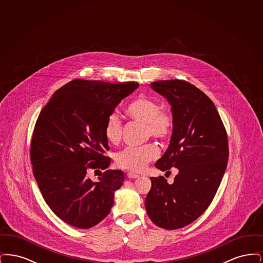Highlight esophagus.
Instances as JSON below:
<instances>
[{
  "instance_id": "esophagus-1",
  "label": "esophagus",
  "mask_w": 263,
  "mask_h": 263,
  "mask_svg": "<svg viewBox=\"0 0 263 263\" xmlns=\"http://www.w3.org/2000/svg\"><path fill=\"white\" fill-rule=\"evenodd\" d=\"M127 177L128 178H137V177H139V175L134 174V173H128L127 174Z\"/></svg>"
}]
</instances>
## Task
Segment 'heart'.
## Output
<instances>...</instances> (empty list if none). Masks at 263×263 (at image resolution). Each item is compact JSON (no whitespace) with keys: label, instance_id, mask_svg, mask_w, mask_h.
I'll use <instances>...</instances> for the list:
<instances>
[{"label":"heart","instance_id":"b5f03b06","mask_svg":"<svg viewBox=\"0 0 263 263\" xmlns=\"http://www.w3.org/2000/svg\"><path fill=\"white\" fill-rule=\"evenodd\" d=\"M127 115L138 122L144 123L146 137L155 138L164 142L172 136L175 126L174 116L163 111L158 100L148 96H141L133 100L126 109ZM103 135L107 142L117 144L122 136L121 121L116 112H111L105 119ZM158 157V149L153 144H146L140 147H126L116 153L114 160L117 166L131 172H141L148 163Z\"/></svg>","mask_w":263,"mask_h":263}]
</instances>
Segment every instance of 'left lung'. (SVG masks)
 Returning <instances> with one entry per match:
<instances>
[{
	"label": "left lung",
	"mask_w": 263,
	"mask_h": 263,
	"mask_svg": "<svg viewBox=\"0 0 263 263\" xmlns=\"http://www.w3.org/2000/svg\"><path fill=\"white\" fill-rule=\"evenodd\" d=\"M168 100L175 119L171 143L156 167H176L173 184L151 177L147 214L155 225L176 230L194 222L211 204L225 174L229 145L215 104L202 90L182 80L151 83Z\"/></svg>",
	"instance_id": "8db88e82"
}]
</instances>
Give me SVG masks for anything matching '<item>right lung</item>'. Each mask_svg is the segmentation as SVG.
Wrapping results in <instances>:
<instances>
[{
	"mask_svg": "<svg viewBox=\"0 0 263 263\" xmlns=\"http://www.w3.org/2000/svg\"><path fill=\"white\" fill-rule=\"evenodd\" d=\"M138 87L78 79L56 90L39 114L30 145L33 175L44 200L65 223L88 229L110 212L124 175L106 170L110 158L104 156L109 147L103 125ZM89 168L105 171L98 182L88 178Z\"/></svg>",
	"mask_w": 263,
	"mask_h": 263,
	"instance_id": "right-lung-1",
	"label": "right lung"
}]
</instances>
